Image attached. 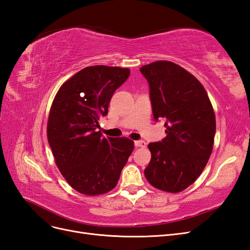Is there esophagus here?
I'll use <instances>...</instances> for the list:
<instances>
[{
	"label": "esophagus",
	"mask_w": 250,
	"mask_h": 250,
	"mask_svg": "<svg viewBox=\"0 0 250 250\" xmlns=\"http://www.w3.org/2000/svg\"><path fill=\"white\" fill-rule=\"evenodd\" d=\"M134 146L135 147H142V148H144V147H146V143H145V141H143V140L135 141L134 142Z\"/></svg>",
	"instance_id": "esophagus-1"
}]
</instances>
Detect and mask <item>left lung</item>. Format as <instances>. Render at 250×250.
Instances as JSON below:
<instances>
[{
    "mask_svg": "<svg viewBox=\"0 0 250 250\" xmlns=\"http://www.w3.org/2000/svg\"><path fill=\"white\" fill-rule=\"evenodd\" d=\"M149 83L154 120L165 119L166 138L150 143L144 174L150 185L178 193L197 179L213 151L215 112L201 83L178 64L160 60L140 69Z\"/></svg>",
    "mask_w": 250,
    "mask_h": 250,
    "instance_id": "obj_1",
    "label": "left lung"
}]
</instances>
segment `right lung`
<instances>
[{"instance_id":"obj_1","label":"right lung","mask_w":250,"mask_h":250,"mask_svg":"<svg viewBox=\"0 0 250 250\" xmlns=\"http://www.w3.org/2000/svg\"><path fill=\"white\" fill-rule=\"evenodd\" d=\"M129 69L93 65L75 74L59 88L47 125L49 145L62 176L87 196L109 192L134 148L127 138H103L98 120L108 112L116 89Z\"/></svg>"}]
</instances>
